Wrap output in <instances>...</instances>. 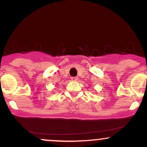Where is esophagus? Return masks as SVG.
Masks as SVG:
<instances>
[{
  "label": "esophagus",
  "instance_id": "34e87169",
  "mask_svg": "<svg viewBox=\"0 0 147 147\" xmlns=\"http://www.w3.org/2000/svg\"><path fill=\"white\" fill-rule=\"evenodd\" d=\"M71 80L72 81H77V80H78V77H71Z\"/></svg>",
  "mask_w": 147,
  "mask_h": 147
}]
</instances>
